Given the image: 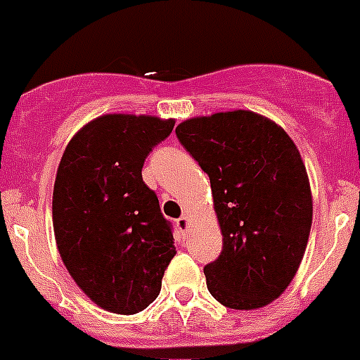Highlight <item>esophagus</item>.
I'll list each match as a JSON object with an SVG mask.
<instances>
[{
    "label": "esophagus",
    "mask_w": 360,
    "mask_h": 360,
    "mask_svg": "<svg viewBox=\"0 0 360 360\" xmlns=\"http://www.w3.org/2000/svg\"><path fill=\"white\" fill-rule=\"evenodd\" d=\"M189 225H191L189 216H182V217H178V219H176V226H178V230H180V232L186 233L187 230H189Z\"/></svg>",
    "instance_id": "1"
}]
</instances>
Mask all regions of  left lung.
Wrapping results in <instances>:
<instances>
[{"mask_svg":"<svg viewBox=\"0 0 360 360\" xmlns=\"http://www.w3.org/2000/svg\"><path fill=\"white\" fill-rule=\"evenodd\" d=\"M176 137L210 178L223 252L205 266L225 307L260 309L295 278L312 225V193L298 148L252 110L182 121Z\"/></svg>","mask_w":360,"mask_h":360,"instance_id":"left-lung-1","label":"left lung"}]
</instances>
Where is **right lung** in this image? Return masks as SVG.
<instances>
[{
  "label": "right lung",
  "mask_w": 360,
  "mask_h": 360,
  "mask_svg": "<svg viewBox=\"0 0 360 360\" xmlns=\"http://www.w3.org/2000/svg\"><path fill=\"white\" fill-rule=\"evenodd\" d=\"M173 127L174 120L157 115H100L72 135L58 164V253L78 288L114 314L144 311L176 253L171 225L141 173Z\"/></svg>",
  "instance_id": "right-lung-1"
}]
</instances>
